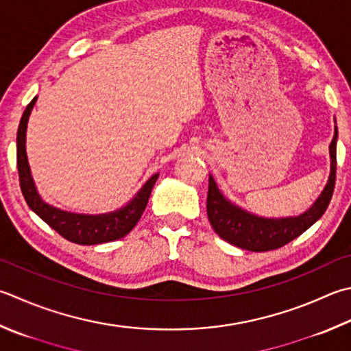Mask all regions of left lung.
Wrapping results in <instances>:
<instances>
[{"label": "left lung", "mask_w": 351, "mask_h": 351, "mask_svg": "<svg viewBox=\"0 0 351 351\" xmlns=\"http://www.w3.org/2000/svg\"><path fill=\"white\" fill-rule=\"evenodd\" d=\"M336 141H338V128L335 127L333 141L330 143L332 167H330L328 182L313 206L298 217L263 218L250 214L230 203L217 188L213 176H209L206 209L209 223L215 234L237 247L250 252H266V250L282 247L284 244L306 232L326 213L332 200L336 180Z\"/></svg>", "instance_id": "8db88e82"}]
</instances>
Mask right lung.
<instances>
[{"mask_svg": "<svg viewBox=\"0 0 351 351\" xmlns=\"http://www.w3.org/2000/svg\"><path fill=\"white\" fill-rule=\"evenodd\" d=\"M35 102L36 97H33L27 108L24 110L16 134V165L19 186H21L23 195L29 208L39 218H43L51 229H55L59 235H62L65 240L76 244H84V246L114 241L130 234V230L136 226L138 218L142 217L145 208H147L148 198L158 174L151 177L133 197V200L128 202V204H125L123 208L114 210V213L99 215L73 214L50 206V204L43 202V198L38 194L30 174L27 153H25V131H27L29 116Z\"/></svg>", "mask_w": 351, "mask_h": 351, "instance_id": "add662e5", "label": "right lung"}]
</instances>
